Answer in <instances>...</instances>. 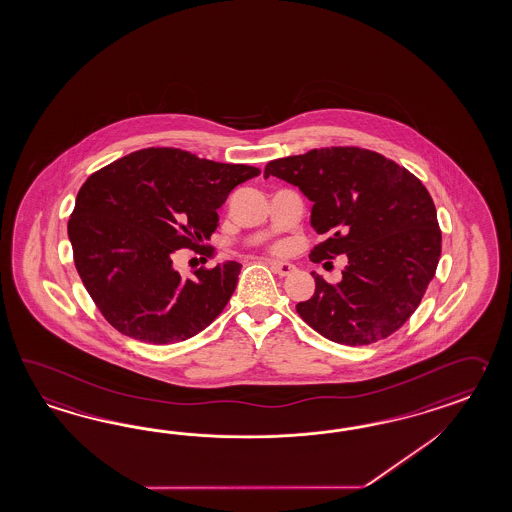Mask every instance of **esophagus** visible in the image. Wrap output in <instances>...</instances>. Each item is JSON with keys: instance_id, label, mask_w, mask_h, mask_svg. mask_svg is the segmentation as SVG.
Segmentation results:
<instances>
[{"instance_id": "1", "label": "esophagus", "mask_w": 512, "mask_h": 512, "mask_svg": "<svg viewBox=\"0 0 512 512\" xmlns=\"http://www.w3.org/2000/svg\"><path fill=\"white\" fill-rule=\"evenodd\" d=\"M270 268L274 270L275 274L281 275V277H285V275H290L296 268H294V264H290V262H281V261H270Z\"/></svg>"}]
</instances>
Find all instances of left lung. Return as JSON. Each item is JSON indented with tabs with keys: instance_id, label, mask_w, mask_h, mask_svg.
I'll list each match as a JSON object with an SVG mask.
<instances>
[{
	"instance_id": "1",
	"label": "left lung",
	"mask_w": 512,
	"mask_h": 512,
	"mask_svg": "<svg viewBox=\"0 0 512 512\" xmlns=\"http://www.w3.org/2000/svg\"><path fill=\"white\" fill-rule=\"evenodd\" d=\"M312 201L324 242L311 261L348 255L337 285L312 274L316 290L296 311L316 333L366 346L396 333L418 309L442 251L437 209L422 181L375 151L333 146L266 164Z\"/></svg>"
}]
</instances>
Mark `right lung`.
Wrapping results in <instances>:
<instances>
[{
	"label": "right lung",
	"instance_id": "1",
	"mask_svg": "<svg viewBox=\"0 0 512 512\" xmlns=\"http://www.w3.org/2000/svg\"><path fill=\"white\" fill-rule=\"evenodd\" d=\"M261 174L177 148H148L103 166L79 188L68 220L75 268L105 320L125 337L174 344L224 311L242 264L200 268L183 279L175 250H202L233 188Z\"/></svg>",
	"mask_w": 512,
	"mask_h": 512
}]
</instances>
